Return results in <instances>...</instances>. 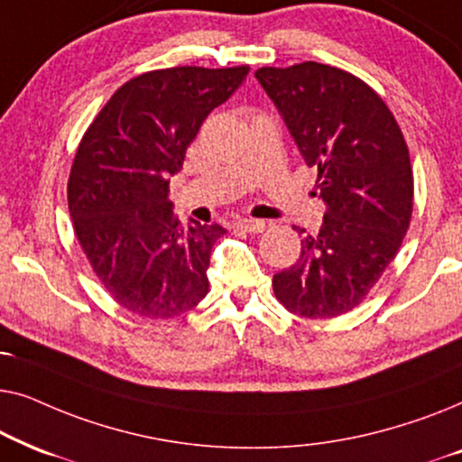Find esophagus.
<instances>
[{
    "instance_id": "obj_1",
    "label": "esophagus",
    "mask_w": 462,
    "mask_h": 462,
    "mask_svg": "<svg viewBox=\"0 0 462 462\" xmlns=\"http://www.w3.org/2000/svg\"><path fill=\"white\" fill-rule=\"evenodd\" d=\"M237 226L242 231H245V233H263L264 231V220H254V218H244V220H239L237 223Z\"/></svg>"
}]
</instances>
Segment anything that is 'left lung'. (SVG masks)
Instances as JSON below:
<instances>
[{
    "label": "left lung",
    "mask_w": 462,
    "mask_h": 462,
    "mask_svg": "<svg viewBox=\"0 0 462 462\" xmlns=\"http://www.w3.org/2000/svg\"><path fill=\"white\" fill-rule=\"evenodd\" d=\"M254 75L318 168L326 201L318 236L302 237L299 261L273 275L275 299L300 318H337L365 299L406 236L414 199L408 144L384 100L343 69L307 60Z\"/></svg>",
    "instance_id": "left-lung-1"
}]
</instances>
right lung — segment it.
Segmentation results:
<instances>
[{"label": "right lung", "instance_id": "obj_1", "mask_svg": "<svg viewBox=\"0 0 462 462\" xmlns=\"http://www.w3.org/2000/svg\"><path fill=\"white\" fill-rule=\"evenodd\" d=\"M250 67L157 69L132 78L94 117L69 174L75 236L103 288L128 311L179 318L208 294L220 225L182 229L168 199L170 176L212 109Z\"/></svg>", "mask_w": 462, "mask_h": 462}]
</instances>
